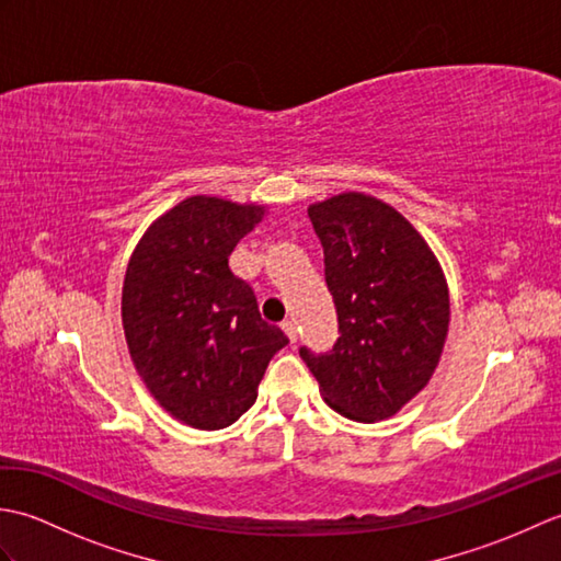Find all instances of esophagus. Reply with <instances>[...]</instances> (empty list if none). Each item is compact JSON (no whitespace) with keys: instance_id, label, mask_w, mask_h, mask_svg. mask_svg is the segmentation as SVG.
<instances>
[{"instance_id":"1","label":"esophagus","mask_w":561,"mask_h":561,"mask_svg":"<svg viewBox=\"0 0 561 561\" xmlns=\"http://www.w3.org/2000/svg\"><path fill=\"white\" fill-rule=\"evenodd\" d=\"M282 328H284V332H287V337H289L291 342L299 340V328H296V320H284Z\"/></svg>"}]
</instances>
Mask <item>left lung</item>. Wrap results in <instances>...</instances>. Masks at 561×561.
<instances>
[{
    "label": "left lung",
    "instance_id": "1",
    "mask_svg": "<svg viewBox=\"0 0 561 561\" xmlns=\"http://www.w3.org/2000/svg\"><path fill=\"white\" fill-rule=\"evenodd\" d=\"M325 255L340 337L299 354L332 410L388 420L420 392L448 335V287L414 226L386 202L344 193L308 207Z\"/></svg>",
    "mask_w": 561,
    "mask_h": 561
}]
</instances>
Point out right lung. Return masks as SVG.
Returning a JSON list of instances; mask_svg holds the SVG:
<instances>
[{"label":"right lung","instance_id":"right-lung-1","mask_svg":"<svg viewBox=\"0 0 561 561\" xmlns=\"http://www.w3.org/2000/svg\"><path fill=\"white\" fill-rule=\"evenodd\" d=\"M262 207L187 197L149 226L129 257L123 328L149 392L187 426L224 428L250 410L289 337L262 320L229 255Z\"/></svg>","mask_w":561,"mask_h":561}]
</instances>
